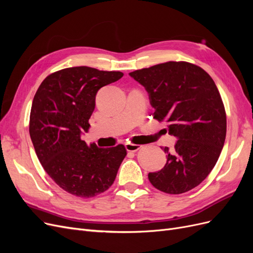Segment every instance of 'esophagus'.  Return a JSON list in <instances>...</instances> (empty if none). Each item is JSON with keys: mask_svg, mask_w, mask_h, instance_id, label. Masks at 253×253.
I'll list each match as a JSON object with an SVG mask.
<instances>
[{"mask_svg": "<svg viewBox=\"0 0 253 253\" xmlns=\"http://www.w3.org/2000/svg\"><path fill=\"white\" fill-rule=\"evenodd\" d=\"M141 148L140 144H135V143H126V151H131V152H136L138 151Z\"/></svg>", "mask_w": 253, "mask_h": 253, "instance_id": "obj_1", "label": "esophagus"}]
</instances>
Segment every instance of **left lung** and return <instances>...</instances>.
Listing matches in <instances>:
<instances>
[{"label": "left lung", "mask_w": 253, "mask_h": 253, "mask_svg": "<svg viewBox=\"0 0 253 253\" xmlns=\"http://www.w3.org/2000/svg\"><path fill=\"white\" fill-rule=\"evenodd\" d=\"M148 91L154 118L166 120L178 140L163 148L167 163L149 173L156 189L169 194L188 192L209 175L223 150L227 120L219 91L202 67L166 62L128 74Z\"/></svg>", "instance_id": "left-lung-1"}]
</instances>
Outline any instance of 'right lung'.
<instances>
[{
    "label": "right lung",
    "instance_id": "right-lung-1",
    "mask_svg": "<svg viewBox=\"0 0 253 253\" xmlns=\"http://www.w3.org/2000/svg\"><path fill=\"white\" fill-rule=\"evenodd\" d=\"M122 76L68 67L47 76L34 97L29 134L36 154L51 179L73 195L88 198L108 190L126 155L124 144L98 148L81 138L90 126L97 91Z\"/></svg>",
    "mask_w": 253,
    "mask_h": 253
}]
</instances>
